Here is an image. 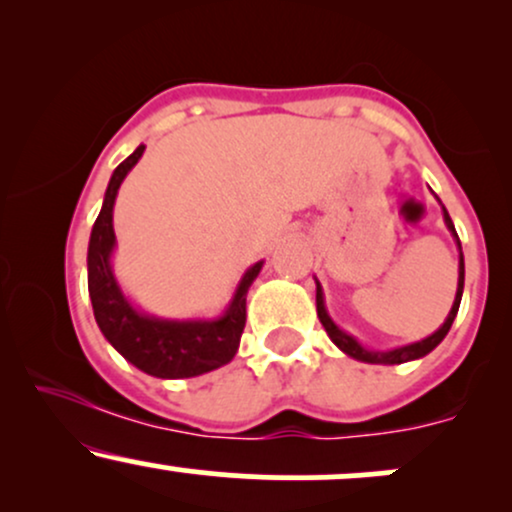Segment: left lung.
I'll use <instances>...</instances> for the list:
<instances>
[{"label":"left lung","mask_w":512,"mask_h":512,"mask_svg":"<svg viewBox=\"0 0 512 512\" xmlns=\"http://www.w3.org/2000/svg\"><path fill=\"white\" fill-rule=\"evenodd\" d=\"M438 199V197H436ZM440 202V199H438ZM443 207V204H440ZM443 219H445V226H448V231L452 233V238H455L457 243V250H460V269H457V293H455V301H452V308L448 317H445L443 325L438 327L436 332L431 334V337L421 339V342H414V344H407V346H397V349H387V351H375V349H366L361 342H358L356 337H351L349 332H344L342 327L337 325V322L332 320L330 313H327L325 308V293H322V286L320 281L315 279V286H317V293H315V305H317V317H320L322 327H325V332L330 334V339L334 344L339 346V349L344 351L346 356L356 358V361H363V363H383V366H395V363H407V361H416V358L431 354L436 346L443 342L445 334L450 332L452 327V320H455L457 310H460V301H462V291H464V255H462V245H460V238H457L455 233V226H452V219L448 214V209L443 207Z\"/></svg>","instance_id":"left-lung-1"}]
</instances>
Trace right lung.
<instances>
[{
    "instance_id": "1",
    "label": "right lung",
    "mask_w": 512,
    "mask_h": 512,
    "mask_svg": "<svg viewBox=\"0 0 512 512\" xmlns=\"http://www.w3.org/2000/svg\"><path fill=\"white\" fill-rule=\"evenodd\" d=\"M144 149L146 146L139 144L134 154H129L113 170V178L108 182L101 214L93 223L91 240H88V296L103 337L132 366L163 380L195 378L226 366L236 356L240 334L245 330V298L264 262H255L240 276L228 308L211 320L202 317L168 320V317L144 313L129 301L113 272V252L117 245L113 207L122 180L137 166Z\"/></svg>"
}]
</instances>
